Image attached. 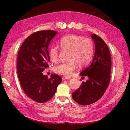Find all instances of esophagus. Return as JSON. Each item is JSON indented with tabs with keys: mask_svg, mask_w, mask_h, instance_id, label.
<instances>
[{
	"mask_svg": "<svg viewBox=\"0 0 130 130\" xmlns=\"http://www.w3.org/2000/svg\"><path fill=\"white\" fill-rule=\"evenodd\" d=\"M70 78H68V77H65V76H64L62 77V79L63 80H69L70 79Z\"/></svg>",
	"mask_w": 130,
	"mask_h": 130,
	"instance_id": "obj_1",
	"label": "esophagus"
}]
</instances>
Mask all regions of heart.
I'll use <instances>...</instances> for the list:
<instances>
[{
	"label": "heart",
	"instance_id": "heart-1",
	"mask_svg": "<svg viewBox=\"0 0 130 130\" xmlns=\"http://www.w3.org/2000/svg\"><path fill=\"white\" fill-rule=\"evenodd\" d=\"M59 46L62 51H68V60L55 66L54 71L62 75L70 76L77 67V64L82 67L87 65L93 54L94 45L88 38L75 34H67L60 40ZM51 60L57 62L59 60V52L57 48L53 47L49 50Z\"/></svg>",
	"mask_w": 130,
	"mask_h": 130
}]
</instances>
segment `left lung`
Segmentation results:
<instances>
[{
	"mask_svg": "<svg viewBox=\"0 0 130 130\" xmlns=\"http://www.w3.org/2000/svg\"><path fill=\"white\" fill-rule=\"evenodd\" d=\"M91 37L95 45L94 57L90 65L80 73L82 77H88V80L82 82L72 94L73 99L82 105L99 100L106 91L110 79L112 61L109 49L99 36L92 34Z\"/></svg>",
	"mask_w": 130,
	"mask_h": 130,
	"instance_id": "8db88e82",
	"label": "left lung"
}]
</instances>
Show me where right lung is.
I'll return each mask as SVG.
<instances>
[{"mask_svg": "<svg viewBox=\"0 0 130 130\" xmlns=\"http://www.w3.org/2000/svg\"><path fill=\"white\" fill-rule=\"evenodd\" d=\"M58 32L43 30L34 32L25 40L18 53L17 72L26 94L39 103L50 100L62 81L57 74L50 79L43 71L49 67L48 46Z\"/></svg>", "mask_w": 130, "mask_h": 130, "instance_id": "right-lung-1", "label": "right lung"}]
</instances>
